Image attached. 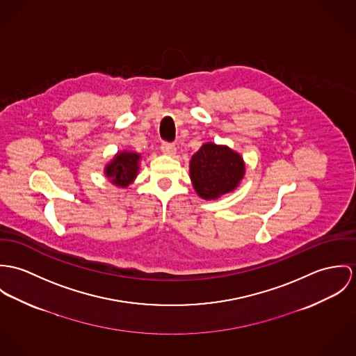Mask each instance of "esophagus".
Listing matches in <instances>:
<instances>
[{
  "instance_id": "obj_1",
  "label": "esophagus",
  "mask_w": 356,
  "mask_h": 356,
  "mask_svg": "<svg viewBox=\"0 0 356 356\" xmlns=\"http://www.w3.org/2000/svg\"><path fill=\"white\" fill-rule=\"evenodd\" d=\"M161 152L166 156H173L176 153V146L173 143H169V142H163L161 145Z\"/></svg>"
}]
</instances>
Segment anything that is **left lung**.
<instances>
[{"mask_svg": "<svg viewBox=\"0 0 356 356\" xmlns=\"http://www.w3.org/2000/svg\"><path fill=\"white\" fill-rule=\"evenodd\" d=\"M244 176V161L228 146L204 143L190 161V177L202 199L232 193Z\"/></svg>", "mask_w": 356, "mask_h": 356, "instance_id": "1", "label": "left lung"}]
</instances>
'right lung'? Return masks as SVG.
I'll return each mask as SVG.
<instances>
[{
    "label": "right lung",
    "instance_id": "obj_1",
    "mask_svg": "<svg viewBox=\"0 0 356 356\" xmlns=\"http://www.w3.org/2000/svg\"><path fill=\"white\" fill-rule=\"evenodd\" d=\"M140 154L132 152H119L115 159L105 166V175L119 187L131 184L139 170Z\"/></svg>",
    "mask_w": 356,
    "mask_h": 356
}]
</instances>
